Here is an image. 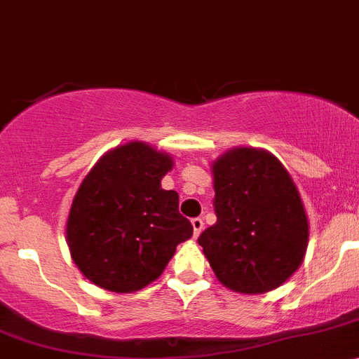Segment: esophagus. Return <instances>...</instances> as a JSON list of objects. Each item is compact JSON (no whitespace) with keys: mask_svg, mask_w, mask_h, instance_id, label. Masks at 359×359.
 <instances>
[{"mask_svg":"<svg viewBox=\"0 0 359 359\" xmlns=\"http://www.w3.org/2000/svg\"><path fill=\"white\" fill-rule=\"evenodd\" d=\"M192 225H194V236H199L201 234V231H203L204 229V222H203V218H192Z\"/></svg>","mask_w":359,"mask_h":359,"instance_id":"obj_1","label":"esophagus"}]
</instances>
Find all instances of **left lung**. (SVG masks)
<instances>
[{
	"mask_svg": "<svg viewBox=\"0 0 359 359\" xmlns=\"http://www.w3.org/2000/svg\"><path fill=\"white\" fill-rule=\"evenodd\" d=\"M217 222L199 245L225 287L245 294L282 285L303 261L309 222L296 185L268 151L238 148L213 163Z\"/></svg>",
	"mask_w": 359,
	"mask_h": 359,
	"instance_id": "1",
	"label": "left lung"
}]
</instances>
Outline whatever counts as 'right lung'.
<instances>
[{
  "mask_svg": "<svg viewBox=\"0 0 359 359\" xmlns=\"http://www.w3.org/2000/svg\"><path fill=\"white\" fill-rule=\"evenodd\" d=\"M172 158L144 142L102 156L72 203L67 240L77 268L95 285L134 292L165 269L194 227L180 197L160 187Z\"/></svg>",
  "mask_w": 359,
  "mask_h": 359,
  "instance_id": "right-lung-1",
  "label": "right lung"
}]
</instances>
